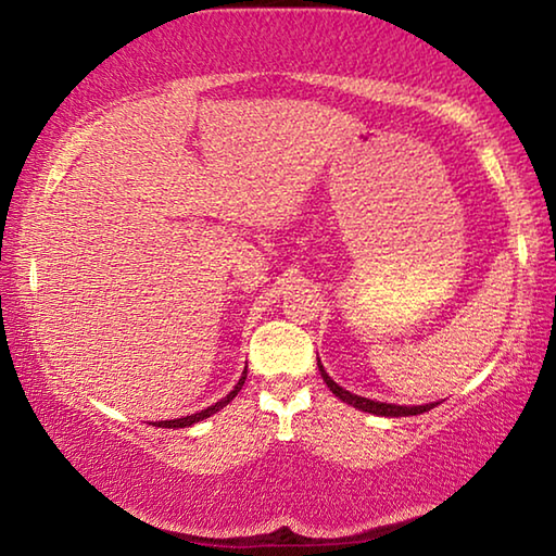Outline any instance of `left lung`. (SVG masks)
Here are the masks:
<instances>
[{"instance_id":"1","label":"left lung","mask_w":556,"mask_h":556,"mask_svg":"<svg viewBox=\"0 0 556 556\" xmlns=\"http://www.w3.org/2000/svg\"><path fill=\"white\" fill-rule=\"evenodd\" d=\"M318 370H321V378L324 382L331 388V392L336 394L338 400H343L348 404H353L355 409L361 412H370V414H380V417H414V414H421V412H429L434 409L439 402H429V404H417V407H402V404H388V402H375V400H368V397H361V394H353L343 390L341 384L333 382L331 378H328V372L324 370L321 361H318Z\"/></svg>"}]
</instances>
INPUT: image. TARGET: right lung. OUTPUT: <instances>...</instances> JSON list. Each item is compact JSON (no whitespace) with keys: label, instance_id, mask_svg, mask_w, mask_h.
<instances>
[{"label":"right lung","instance_id":"1","mask_svg":"<svg viewBox=\"0 0 556 556\" xmlns=\"http://www.w3.org/2000/svg\"><path fill=\"white\" fill-rule=\"evenodd\" d=\"M244 378H248V370L242 372V378L238 380V384H235V388H232V392L228 394V397H223L220 402L211 404L208 409H201V412H195V414H188V417H181V419H168V421H159V425H154V427H164V429H184V427H191V425H195V421H203V419H208L211 414L220 412V409L225 407V404H230V402H232L235 394H238V392L242 390Z\"/></svg>","mask_w":556,"mask_h":556}]
</instances>
